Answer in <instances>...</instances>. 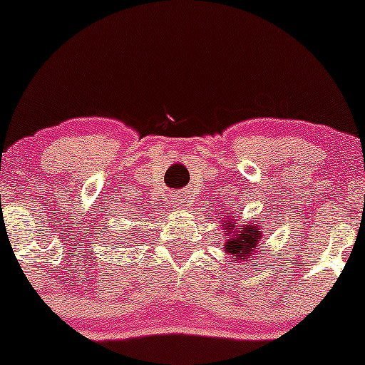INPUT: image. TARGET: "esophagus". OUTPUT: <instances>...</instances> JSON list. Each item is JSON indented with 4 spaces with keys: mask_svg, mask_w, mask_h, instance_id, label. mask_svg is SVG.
<instances>
[{
    "mask_svg": "<svg viewBox=\"0 0 365 365\" xmlns=\"http://www.w3.org/2000/svg\"><path fill=\"white\" fill-rule=\"evenodd\" d=\"M170 202L173 204V207H182L183 204H185V195H182V194H175L173 197H171Z\"/></svg>",
    "mask_w": 365,
    "mask_h": 365,
    "instance_id": "34e87169",
    "label": "esophagus"
}]
</instances>
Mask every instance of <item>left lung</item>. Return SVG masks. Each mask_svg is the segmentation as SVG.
<instances>
[{"label": "left lung", "instance_id": "8db88e82", "mask_svg": "<svg viewBox=\"0 0 365 365\" xmlns=\"http://www.w3.org/2000/svg\"><path fill=\"white\" fill-rule=\"evenodd\" d=\"M223 226L225 233L223 237L225 240V252L230 255V259L235 257L237 264H244L247 259L255 255V249H257L259 244H261L262 238V226L259 223H245V225H238V221L235 220V215L232 212V216L223 220ZM232 262V261H230Z\"/></svg>", "mask_w": 365, "mask_h": 365}]
</instances>
